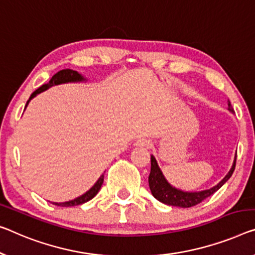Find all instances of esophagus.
<instances>
[{"mask_svg":"<svg viewBox=\"0 0 255 255\" xmlns=\"http://www.w3.org/2000/svg\"><path fill=\"white\" fill-rule=\"evenodd\" d=\"M150 140L146 138H139L137 142H136V145L137 146H142V147H147L150 145Z\"/></svg>","mask_w":255,"mask_h":255,"instance_id":"obj_1","label":"esophagus"}]
</instances>
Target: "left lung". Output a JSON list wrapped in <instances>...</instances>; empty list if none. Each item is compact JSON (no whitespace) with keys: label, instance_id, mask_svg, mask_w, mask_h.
<instances>
[{"label":"left lung","instance_id":"8db88e82","mask_svg":"<svg viewBox=\"0 0 255 255\" xmlns=\"http://www.w3.org/2000/svg\"><path fill=\"white\" fill-rule=\"evenodd\" d=\"M228 110H229L230 112H234V109L230 104V101H228ZM236 157L237 155L235 154V159L230 170L228 172L227 175L215 185V187L198 192H188L182 191L180 189H176L175 187H173V185H170L168 183V181L165 178L161 169L159 168L155 158L151 154V172L149 175V187L152 196H153L157 200L160 201V203L169 205V206H177L183 208L196 206L197 204L201 203V201L206 199L207 197H210L213 193L218 191V190L229 180L235 170V166H236Z\"/></svg>","mask_w":255,"mask_h":255}]
</instances>
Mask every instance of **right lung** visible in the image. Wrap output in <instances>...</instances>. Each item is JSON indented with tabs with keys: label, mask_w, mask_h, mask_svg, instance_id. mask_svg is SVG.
Instances as JSON below:
<instances>
[{
	"label": "right lung",
	"mask_w": 255,
	"mask_h": 255,
	"mask_svg": "<svg viewBox=\"0 0 255 255\" xmlns=\"http://www.w3.org/2000/svg\"><path fill=\"white\" fill-rule=\"evenodd\" d=\"M82 81H87V79L83 78L82 75L80 74V73H78L77 71H73V70H70V68H66V70H62V71L57 72V73L54 75V77L50 79V81H49L48 83H45V85L41 86L39 89H36L32 95H30L29 100L27 101V103H26L25 109L27 108L29 101L32 100V98L35 97L37 94H40V93H42V91L49 89L52 86L62 85V83H67V82H82ZM103 181H104V174H103V175H101V177L98 178L96 183H95L93 187H91L86 193H83L82 196H80V197H78V198H75L73 200L65 201V203H52V204L56 205V206H62V207L78 206V205L85 204V203H87V201H89L90 199H93L94 197L97 195L98 191H100L101 188H102Z\"/></svg>",
	"instance_id": "obj_1"
}]
</instances>
